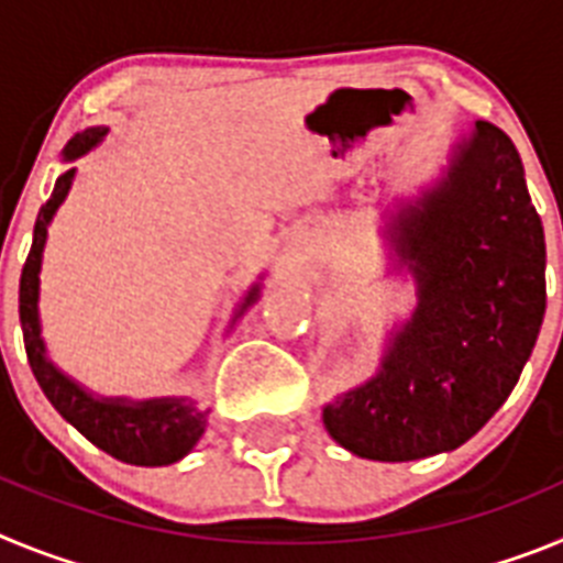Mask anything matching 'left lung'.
Wrapping results in <instances>:
<instances>
[{"label": "left lung", "mask_w": 563, "mask_h": 563, "mask_svg": "<svg viewBox=\"0 0 563 563\" xmlns=\"http://www.w3.org/2000/svg\"><path fill=\"white\" fill-rule=\"evenodd\" d=\"M395 273L417 305L383 341L377 372L324 406V429L361 460L460 449L510 397L547 307L544 228L514 141L476 121L417 197L383 211Z\"/></svg>", "instance_id": "8db88e82"}]
</instances>
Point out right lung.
<instances>
[{
    "instance_id": "right-lung-1",
    "label": "right lung",
    "mask_w": 563,
    "mask_h": 563,
    "mask_svg": "<svg viewBox=\"0 0 563 563\" xmlns=\"http://www.w3.org/2000/svg\"><path fill=\"white\" fill-rule=\"evenodd\" d=\"M107 126H92L78 132L64 146V163H73L98 146L107 137ZM76 180V168H67L56 180V188L44 202L33 228V245H30L27 262H24L22 282H19V318H22L24 350H27L30 369L36 375L38 386L53 402V409L81 431L92 445L107 451L114 460L129 465H172L191 454V449L206 434L208 411L197 406L191 397H148V400H132V397H101L89 391L78 380L62 372L49 361L47 343L42 335V316H38V273H42L44 245H47V228L67 200L69 188ZM262 296V282L251 285L231 327L247 307H253Z\"/></svg>"
}]
</instances>
